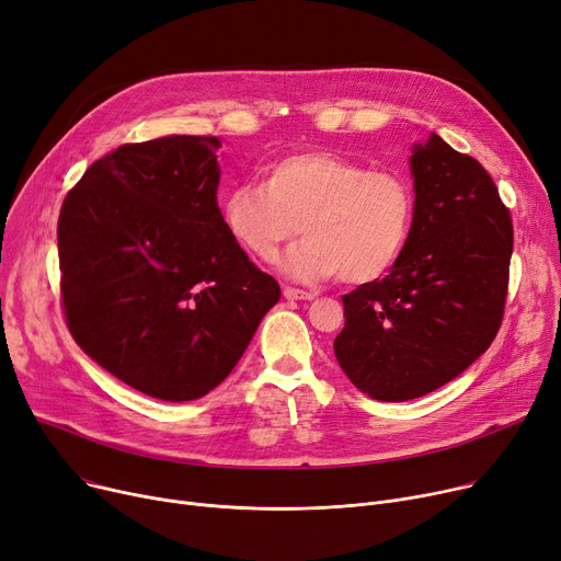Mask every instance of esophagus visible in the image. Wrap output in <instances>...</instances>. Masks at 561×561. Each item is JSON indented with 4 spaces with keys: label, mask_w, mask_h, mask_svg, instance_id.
I'll return each mask as SVG.
<instances>
[{
    "label": "esophagus",
    "mask_w": 561,
    "mask_h": 561,
    "mask_svg": "<svg viewBox=\"0 0 561 561\" xmlns=\"http://www.w3.org/2000/svg\"><path fill=\"white\" fill-rule=\"evenodd\" d=\"M284 298L286 300H313L316 296L309 290H300V288H293V286H286L284 288Z\"/></svg>",
    "instance_id": "34e87169"
}]
</instances>
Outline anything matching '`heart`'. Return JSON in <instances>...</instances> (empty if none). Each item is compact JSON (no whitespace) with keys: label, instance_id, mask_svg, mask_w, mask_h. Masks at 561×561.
<instances>
[{"label":"heart","instance_id":"b5f03b06","mask_svg":"<svg viewBox=\"0 0 561 561\" xmlns=\"http://www.w3.org/2000/svg\"><path fill=\"white\" fill-rule=\"evenodd\" d=\"M414 214V191L400 172L320 150L273 161L261 184L236 186L220 202L231 241L259 261L273 263L302 231L307 241L290 250L284 271L307 284L385 277L409 243Z\"/></svg>","mask_w":561,"mask_h":561}]
</instances>
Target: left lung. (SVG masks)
<instances>
[{
  "label": "left lung",
  "mask_w": 561,
  "mask_h": 561,
  "mask_svg": "<svg viewBox=\"0 0 561 561\" xmlns=\"http://www.w3.org/2000/svg\"><path fill=\"white\" fill-rule=\"evenodd\" d=\"M416 214L385 279L343 296L334 355L362 393L404 402L448 385L495 339L505 313L512 218L489 172L436 134L409 157Z\"/></svg>",
  "instance_id": "left-lung-1"
}]
</instances>
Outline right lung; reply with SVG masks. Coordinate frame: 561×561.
Returning <instances> with one entry per match:
<instances>
[{
	"label": "right lung",
	"mask_w": 561,
	"mask_h": 561,
	"mask_svg": "<svg viewBox=\"0 0 561 561\" xmlns=\"http://www.w3.org/2000/svg\"><path fill=\"white\" fill-rule=\"evenodd\" d=\"M218 147L216 136L121 145L58 216L70 334L104 370L168 402L216 389L282 296L222 225Z\"/></svg>",
	"instance_id": "1"
}]
</instances>
